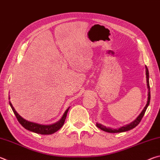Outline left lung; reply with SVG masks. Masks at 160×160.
I'll use <instances>...</instances> for the list:
<instances>
[{
  "instance_id": "obj_1",
  "label": "left lung",
  "mask_w": 160,
  "mask_h": 160,
  "mask_svg": "<svg viewBox=\"0 0 160 160\" xmlns=\"http://www.w3.org/2000/svg\"><path fill=\"white\" fill-rule=\"evenodd\" d=\"M145 69H146V78H147V85H148V99L147 104H146V106L145 107L144 109L142 110V112L140 113V114L138 116V117L135 119L133 122H132L131 123H130L127 126L121 127V128H120L119 129H112L109 128H107L106 126H103L100 123H96L97 127H98L99 128L102 130V131H106L108 132H125L127 131H129V130H131L138 125L140 122V121L142 120L143 116H144V114H145L146 109H147V108L148 107L149 104H150V84H149V72H148V69L147 66H145Z\"/></svg>"
}]
</instances>
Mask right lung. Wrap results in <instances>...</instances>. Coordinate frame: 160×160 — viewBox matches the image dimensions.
<instances>
[{
    "mask_svg": "<svg viewBox=\"0 0 160 160\" xmlns=\"http://www.w3.org/2000/svg\"><path fill=\"white\" fill-rule=\"evenodd\" d=\"M9 103H10V107H11L13 111V112L15 113L16 118H17L18 121H19V123H20L21 125L24 127V128L27 130H29V131H30L36 132V133L42 134V135L52 134L53 132L58 131V130L60 129L64 124L65 120H66V116H67V113L68 112V109H69L68 108V109L66 111V112L64 113L63 117H62L61 120L58 121L57 123L52 124V125L45 126V125H40V124L29 122V121H26L25 119H24L22 117H21V116L18 114L17 112L15 111V109H14V107H12V105L11 103H10V102Z\"/></svg>",
    "mask_w": 160,
    "mask_h": 160,
    "instance_id": "right-lung-1",
    "label": "right lung"
}]
</instances>
